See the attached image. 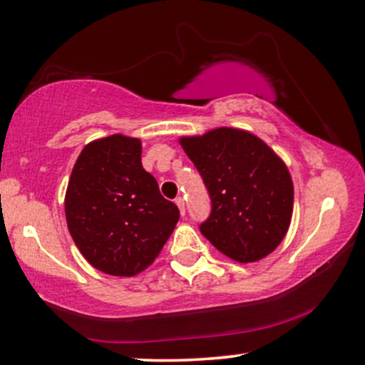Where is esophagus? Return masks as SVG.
Wrapping results in <instances>:
<instances>
[{
  "instance_id": "34e87169",
  "label": "esophagus",
  "mask_w": 365,
  "mask_h": 365,
  "mask_svg": "<svg viewBox=\"0 0 365 365\" xmlns=\"http://www.w3.org/2000/svg\"><path fill=\"white\" fill-rule=\"evenodd\" d=\"M175 203H177V206H178V210H180V215L183 216V215H185V201H183V198L178 197V198L175 200Z\"/></svg>"
}]
</instances>
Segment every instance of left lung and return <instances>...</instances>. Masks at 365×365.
I'll return each mask as SVG.
<instances>
[{
  "instance_id": "8db88e82",
  "label": "left lung",
  "mask_w": 365,
  "mask_h": 365,
  "mask_svg": "<svg viewBox=\"0 0 365 365\" xmlns=\"http://www.w3.org/2000/svg\"><path fill=\"white\" fill-rule=\"evenodd\" d=\"M178 143L210 192L211 215L201 235L241 264L257 262L284 241L293 213L285 162L244 129L216 128Z\"/></svg>"
}]
</instances>
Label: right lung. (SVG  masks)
<instances>
[{"mask_svg": "<svg viewBox=\"0 0 365 365\" xmlns=\"http://www.w3.org/2000/svg\"><path fill=\"white\" fill-rule=\"evenodd\" d=\"M138 138L113 134L81 149L65 192V217L83 257L108 275L134 277L160 254L180 217L144 170Z\"/></svg>", "mask_w": 365, "mask_h": 365, "instance_id": "add662e5", "label": "right lung"}]
</instances>
